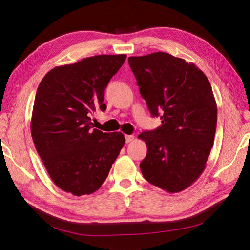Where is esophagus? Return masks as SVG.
<instances>
[{
    "instance_id": "esophagus-1",
    "label": "esophagus",
    "mask_w": 250,
    "mask_h": 250,
    "mask_svg": "<svg viewBox=\"0 0 250 250\" xmlns=\"http://www.w3.org/2000/svg\"><path fill=\"white\" fill-rule=\"evenodd\" d=\"M125 139H126V143H130L134 140V135H126Z\"/></svg>"
}]
</instances>
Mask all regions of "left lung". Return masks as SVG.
Returning <instances> with one entry per match:
<instances>
[{
	"label": "left lung",
	"instance_id": "8db88e82",
	"mask_svg": "<svg viewBox=\"0 0 250 250\" xmlns=\"http://www.w3.org/2000/svg\"><path fill=\"white\" fill-rule=\"evenodd\" d=\"M152 117L162 125L144 131L147 155L140 164L143 176L168 193L186 190L199 178L213 148L217 104L201 70L169 53L128 58Z\"/></svg>",
	"mask_w": 250,
	"mask_h": 250
}]
</instances>
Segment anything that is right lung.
<instances>
[{"instance_id":"obj_1","label":"right lung","mask_w":250,"mask_h":250,"mask_svg":"<svg viewBox=\"0 0 250 250\" xmlns=\"http://www.w3.org/2000/svg\"><path fill=\"white\" fill-rule=\"evenodd\" d=\"M125 59L97 55L56 66L37 87L31 135L53 183L66 193L96 192L124 146L122 132L95 129L90 116L106 109L104 90Z\"/></svg>"}]
</instances>
